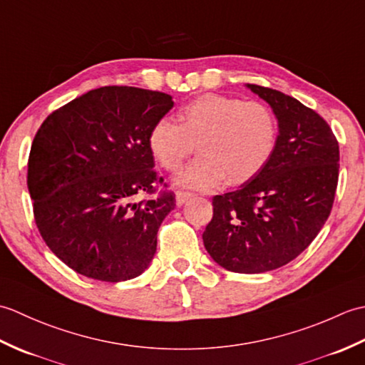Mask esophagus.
Returning <instances> with one entry per match:
<instances>
[{
    "instance_id": "esophagus-1",
    "label": "esophagus",
    "mask_w": 365,
    "mask_h": 365,
    "mask_svg": "<svg viewBox=\"0 0 365 365\" xmlns=\"http://www.w3.org/2000/svg\"><path fill=\"white\" fill-rule=\"evenodd\" d=\"M192 196H195V195H192V192H190V191H177L175 192V202H177L178 207H182Z\"/></svg>"
}]
</instances>
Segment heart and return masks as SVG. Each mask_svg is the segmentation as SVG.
Returning a JSON list of instances; mask_svg holds the SVG:
<instances>
[{
    "label": "heart",
    "mask_w": 365,
    "mask_h": 365,
    "mask_svg": "<svg viewBox=\"0 0 365 365\" xmlns=\"http://www.w3.org/2000/svg\"><path fill=\"white\" fill-rule=\"evenodd\" d=\"M178 123L163 118L153 123L149 149L158 165L177 173L196 150L175 182L210 191L221 185H243L257 175L273 157L279 138L274 111L262 102L221 94H205L183 105Z\"/></svg>",
    "instance_id": "heart-1"
}]
</instances>
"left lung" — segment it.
I'll return each mask as SVG.
<instances>
[{"label":"left lung","mask_w":365,"mask_h":365,"mask_svg":"<svg viewBox=\"0 0 365 365\" xmlns=\"http://www.w3.org/2000/svg\"><path fill=\"white\" fill-rule=\"evenodd\" d=\"M246 86L273 108L277 145L242 188L213 197L202 240L222 268L255 274L287 265L319 235L336 197L339 143L328 122L297 98Z\"/></svg>","instance_id":"obj_1"}]
</instances>
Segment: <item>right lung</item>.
<instances>
[{
    "label": "right lung",
    "mask_w": 365,
    "mask_h": 365,
    "mask_svg": "<svg viewBox=\"0 0 365 365\" xmlns=\"http://www.w3.org/2000/svg\"><path fill=\"white\" fill-rule=\"evenodd\" d=\"M173 106L165 92L105 86L53 111L37 130L28 160L36 226L76 273L120 282L150 265L175 195L139 197L163 182L149 133Z\"/></svg>",
    "instance_id": "1"
}]
</instances>
